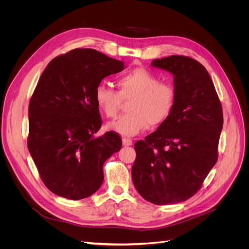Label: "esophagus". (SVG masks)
<instances>
[{
	"instance_id": "obj_1",
	"label": "esophagus",
	"mask_w": 249,
	"mask_h": 249,
	"mask_svg": "<svg viewBox=\"0 0 249 249\" xmlns=\"http://www.w3.org/2000/svg\"><path fill=\"white\" fill-rule=\"evenodd\" d=\"M122 143H123V145H124V146H129V145H131V144H132V139L123 137V139H122Z\"/></svg>"
}]
</instances>
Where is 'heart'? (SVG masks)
Here are the masks:
<instances>
[{
    "label": "heart",
    "mask_w": 249,
    "mask_h": 249,
    "mask_svg": "<svg viewBox=\"0 0 249 249\" xmlns=\"http://www.w3.org/2000/svg\"><path fill=\"white\" fill-rule=\"evenodd\" d=\"M118 90L99 85L95 89V101L105 116L115 119L123 101H129V113L109 124V128L124 136H134L148 125L162 123L171 114L176 89L168 83L160 82L158 75L145 68H135L117 77Z\"/></svg>",
    "instance_id": "obj_1"
}]
</instances>
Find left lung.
<instances>
[{
    "label": "left lung",
    "instance_id": "obj_1",
    "mask_svg": "<svg viewBox=\"0 0 249 249\" xmlns=\"http://www.w3.org/2000/svg\"><path fill=\"white\" fill-rule=\"evenodd\" d=\"M174 75V108L158 130L135 142L133 184L155 205L184 202L197 193L218 160L222 106L210 74L191 57L151 62Z\"/></svg>",
    "mask_w": 249,
    "mask_h": 249
}]
</instances>
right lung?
<instances>
[{
	"instance_id": "add662e5",
	"label": "right lung",
	"mask_w": 249,
	"mask_h": 249,
	"mask_svg": "<svg viewBox=\"0 0 249 249\" xmlns=\"http://www.w3.org/2000/svg\"><path fill=\"white\" fill-rule=\"evenodd\" d=\"M124 62L90 48H75L52 59L29 103L28 149L44 185L53 194L81 200L104 180L103 164L122 146L120 136L102 126L95 89L120 72Z\"/></svg>"
}]
</instances>
